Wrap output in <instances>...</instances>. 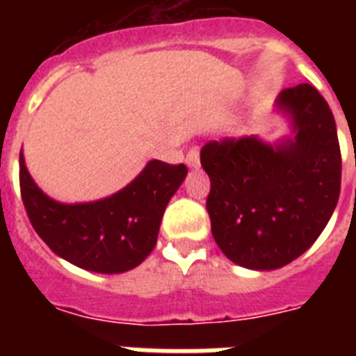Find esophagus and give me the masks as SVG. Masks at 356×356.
<instances>
[{
	"label": "esophagus",
	"instance_id": "1",
	"mask_svg": "<svg viewBox=\"0 0 356 356\" xmlns=\"http://www.w3.org/2000/svg\"><path fill=\"white\" fill-rule=\"evenodd\" d=\"M185 162H187L188 168H200V149H197V147L188 149L187 156H185Z\"/></svg>",
	"mask_w": 356,
	"mask_h": 356
}]
</instances>
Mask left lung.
Wrapping results in <instances>:
<instances>
[{"mask_svg": "<svg viewBox=\"0 0 356 356\" xmlns=\"http://www.w3.org/2000/svg\"><path fill=\"white\" fill-rule=\"evenodd\" d=\"M292 137L210 140L201 165L212 235L237 266L273 271L312 246L341 194V147L332 110L316 87L300 83L276 97Z\"/></svg>", "mask_w": 356, "mask_h": 356, "instance_id": "1", "label": "left lung"}]
</instances>
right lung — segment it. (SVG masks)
I'll return each mask as SVG.
<instances>
[{
	"mask_svg": "<svg viewBox=\"0 0 356 356\" xmlns=\"http://www.w3.org/2000/svg\"><path fill=\"white\" fill-rule=\"evenodd\" d=\"M185 176L184 163L149 160L112 196L67 205L40 191L19 153L21 196L33 229L60 259L102 275L130 271L153 251L163 210Z\"/></svg>",
	"mask_w": 356,
	"mask_h": 356,
	"instance_id": "1",
	"label": "right lung"
}]
</instances>
